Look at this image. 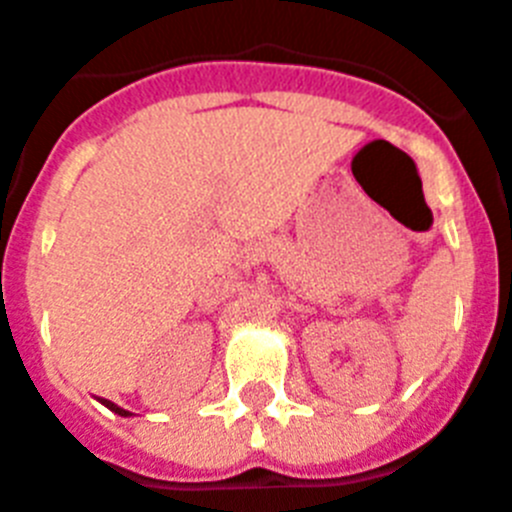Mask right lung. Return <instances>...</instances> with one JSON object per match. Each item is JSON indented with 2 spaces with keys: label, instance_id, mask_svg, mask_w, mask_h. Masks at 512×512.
Masks as SVG:
<instances>
[{
  "label": "right lung",
  "instance_id": "1",
  "mask_svg": "<svg viewBox=\"0 0 512 512\" xmlns=\"http://www.w3.org/2000/svg\"><path fill=\"white\" fill-rule=\"evenodd\" d=\"M100 402L105 404V407H108L110 412H116V415H121V418H129V415H132V412L124 410V407H118V404H113V402H110V399H100Z\"/></svg>",
  "mask_w": 512,
  "mask_h": 512
}]
</instances>
